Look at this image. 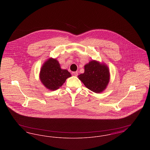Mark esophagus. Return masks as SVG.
<instances>
[{"label": "esophagus", "mask_w": 150, "mask_h": 150, "mask_svg": "<svg viewBox=\"0 0 150 150\" xmlns=\"http://www.w3.org/2000/svg\"><path fill=\"white\" fill-rule=\"evenodd\" d=\"M72 74L74 75V76H77L78 75V72L77 71L76 72H72Z\"/></svg>", "instance_id": "34e87169"}]
</instances>
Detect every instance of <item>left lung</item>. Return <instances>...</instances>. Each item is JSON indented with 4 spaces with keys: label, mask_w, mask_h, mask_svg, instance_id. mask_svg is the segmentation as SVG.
I'll list each match as a JSON object with an SVG mask.
<instances>
[{
    "label": "left lung",
    "mask_w": 150,
    "mask_h": 150,
    "mask_svg": "<svg viewBox=\"0 0 150 150\" xmlns=\"http://www.w3.org/2000/svg\"><path fill=\"white\" fill-rule=\"evenodd\" d=\"M78 78L91 91L101 93L110 82V70L105 63L92 60L84 65V72L80 74Z\"/></svg>",
    "instance_id": "left-lung-1"
}]
</instances>
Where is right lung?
Segmentation results:
<instances>
[{
	"instance_id": "1",
	"label": "right lung",
	"mask_w": 150,
	"mask_h": 150,
	"mask_svg": "<svg viewBox=\"0 0 150 150\" xmlns=\"http://www.w3.org/2000/svg\"><path fill=\"white\" fill-rule=\"evenodd\" d=\"M71 76L70 72L62 69L56 58H49L43 64L39 73V79L47 89L51 91L57 90L62 86L66 80Z\"/></svg>"
}]
</instances>
